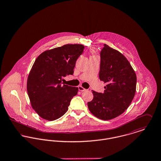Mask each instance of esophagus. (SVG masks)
<instances>
[{
	"label": "esophagus",
	"instance_id": "34e87169",
	"mask_svg": "<svg viewBox=\"0 0 161 161\" xmlns=\"http://www.w3.org/2000/svg\"><path fill=\"white\" fill-rule=\"evenodd\" d=\"M78 89H79V91H86V89H85L83 87H82L81 86H78Z\"/></svg>",
	"mask_w": 161,
	"mask_h": 161
}]
</instances>
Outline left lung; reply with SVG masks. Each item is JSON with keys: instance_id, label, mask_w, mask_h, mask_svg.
<instances>
[{"instance_id": "left-lung-1", "label": "left lung", "mask_w": 161, "mask_h": 161, "mask_svg": "<svg viewBox=\"0 0 161 161\" xmlns=\"http://www.w3.org/2000/svg\"><path fill=\"white\" fill-rule=\"evenodd\" d=\"M104 46L99 76L107 85L103 93L92 91L93 99L88 106L95 117L108 120L121 115L131 104L136 92V75L123 54Z\"/></svg>"}]
</instances>
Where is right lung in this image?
Wrapping results in <instances>:
<instances>
[{"instance_id": "1", "label": "right lung", "mask_w": 161, "mask_h": 161, "mask_svg": "<svg viewBox=\"0 0 161 161\" xmlns=\"http://www.w3.org/2000/svg\"><path fill=\"white\" fill-rule=\"evenodd\" d=\"M84 48L81 44H65L37 57L28 77L27 92L31 106L41 118L53 121L68 110L78 88L62 85V80L73 75Z\"/></svg>"}]
</instances>
